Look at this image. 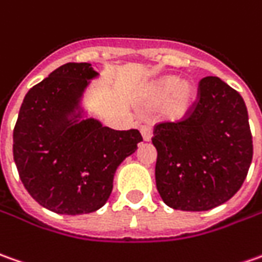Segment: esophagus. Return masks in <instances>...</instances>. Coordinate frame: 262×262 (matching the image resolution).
I'll list each match as a JSON object with an SVG mask.
<instances>
[{
	"mask_svg": "<svg viewBox=\"0 0 262 262\" xmlns=\"http://www.w3.org/2000/svg\"><path fill=\"white\" fill-rule=\"evenodd\" d=\"M141 135H143L144 141H150L152 137L151 128L150 127H141Z\"/></svg>",
	"mask_w": 262,
	"mask_h": 262,
	"instance_id": "34e87169",
	"label": "esophagus"
}]
</instances>
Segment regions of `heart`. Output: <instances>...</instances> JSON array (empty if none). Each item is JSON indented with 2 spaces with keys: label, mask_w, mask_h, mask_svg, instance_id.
Masks as SVG:
<instances>
[{
  "label": "heart",
  "mask_w": 262,
  "mask_h": 262,
  "mask_svg": "<svg viewBox=\"0 0 262 262\" xmlns=\"http://www.w3.org/2000/svg\"><path fill=\"white\" fill-rule=\"evenodd\" d=\"M196 99V89L189 80L177 76H164L152 82L148 88L147 103L157 108L163 105V115L168 121H182L187 117Z\"/></svg>",
  "instance_id": "1"
}]
</instances>
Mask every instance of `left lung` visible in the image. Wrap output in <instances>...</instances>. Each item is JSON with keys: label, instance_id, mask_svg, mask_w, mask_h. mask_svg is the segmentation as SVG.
<instances>
[{"label": "left lung", "instance_id": "obj_1", "mask_svg": "<svg viewBox=\"0 0 262 262\" xmlns=\"http://www.w3.org/2000/svg\"><path fill=\"white\" fill-rule=\"evenodd\" d=\"M156 184L173 209L209 210L241 189L252 161V135L242 96L216 76L199 82L187 117L154 127Z\"/></svg>", "mask_w": 262, "mask_h": 262}]
</instances>
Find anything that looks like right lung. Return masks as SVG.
Returning <instances> with one entry per match:
<instances>
[{
	"label": "right lung",
	"mask_w": 262,
	"mask_h": 262,
	"mask_svg": "<svg viewBox=\"0 0 262 262\" xmlns=\"http://www.w3.org/2000/svg\"><path fill=\"white\" fill-rule=\"evenodd\" d=\"M89 63H66L30 89L12 133V154L31 198L61 215L91 213L106 203L118 166L143 141L94 118H69L89 80Z\"/></svg>",
	"instance_id": "right-lung-1"
}]
</instances>
